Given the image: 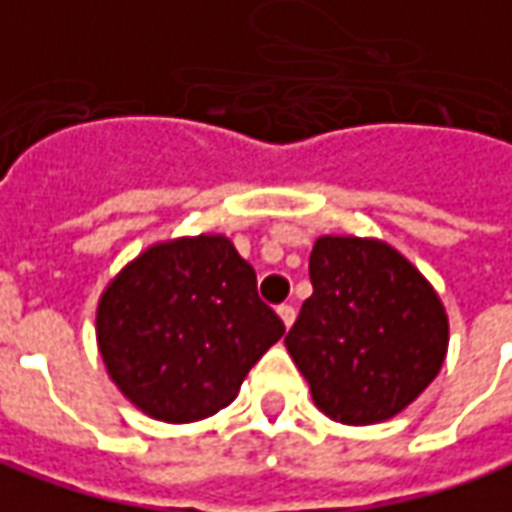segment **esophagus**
Masks as SVG:
<instances>
[{
	"label": "esophagus",
	"mask_w": 512,
	"mask_h": 512,
	"mask_svg": "<svg viewBox=\"0 0 512 512\" xmlns=\"http://www.w3.org/2000/svg\"><path fill=\"white\" fill-rule=\"evenodd\" d=\"M277 314H280V319H283L285 328H291V325H294V319H297L294 305H280V308H277Z\"/></svg>",
	"instance_id": "34e87169"
}]
</instances>
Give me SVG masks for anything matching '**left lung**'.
<instances>
[{"mask_svg":"<svg viewBox=\"0 0 512 512\" xmlns=\"http://www.w3.org/2000/svg\"><path fill=\"white\" fill-rule=\"evenodd\" d=\"M308 269L314 294L285 347L316 409L347 426L401 415L446 361L448 316L437 291L375 238L322 235Z\"/></svg>","mask_w":512,"mask_h":512,"instance_id":"left-lung-1","label":"left lung"}]
</instances>
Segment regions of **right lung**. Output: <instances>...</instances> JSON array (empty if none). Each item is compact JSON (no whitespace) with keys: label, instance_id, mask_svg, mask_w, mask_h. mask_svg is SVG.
<instances>
[{"label":"right lung","instance_id":"add662e5","mask_svg":"<svg viewBox=\"0 0 512 512\" xmlns=\"http://www.w3.org/2000/svg\"><path fill=\"white\" fill-rule=\"evenodd\" d=\"M95 330L109 378L139 412L193 423L235 401L285 325L227 235H196L123 266L100 294Z\"/></svg>","mask_w":512,"mask_h":512}]
</instances>
